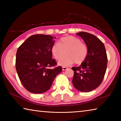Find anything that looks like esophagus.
I'll use <instances>...</instances> for the list:
<instances>
[{"label": "esophagus", "instance_id": "obj_1", "mask_svg": "<svg viewBox=\"0 0 121 121\" xmlns=\"http://www.w3.org/2000/svg\"><path fill=\"white\" fill-rule=\"evenodd\" d=\"M67 69H68V68H67V67H62V70L63 71H65V70H67Z\"/></svg>", "mask_w": 121, "mask_h": 121}]
</instances>
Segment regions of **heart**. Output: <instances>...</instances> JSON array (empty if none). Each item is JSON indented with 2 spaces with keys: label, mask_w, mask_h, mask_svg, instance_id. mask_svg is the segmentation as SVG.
Listing matches in <instances>:
<instances>
[{
  "label": "heart",
  "mask_w": 121,
  "mask_h": 121,
  "mask_svg": "<svg viewBox=\"0 0 121 121\" xmlns=\"http://www.w3.org/2000/svg\"><path fill=\"white\" fill-rule=\"evenodd\" d=\"M51 53L56 60H60L65 53L66 56L59 61L58 65L66 67L75 62L81 64L86 59L87 46L78 38L73 36H65L60 39L59 44L54 43L51 47Z\"/></svg>",
  "instance_id": "obj_1"
}]
</instances>
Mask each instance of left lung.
<instances>
[{"label":"left lung","instance_id":"left-lung-1","mask_svg":"<svg viewBox=\"0 0 121 121\" xmlns=\"http://www.w3.org/2000/svg\"><path fill=\"white\" fill-rule=\"evenodd\" d=\"M87 46L86 59L80 66L72 67L74 72L72 82L77 90L87 92L101 84L107 69V56L103 43L93 35L86 32L76 34Z\"/></svg>","mask_w":121,"mask_h":121}]
</instances>
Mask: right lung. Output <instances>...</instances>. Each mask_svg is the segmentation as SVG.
<instances>
[{"label":"right lung","instance_id":"1","mask_svg":"<svg viewBox=\"0 0 121 121\" xmlns=\"http://www.w3.org/2000/svg\"><path fill=\"white\" fill-rule=\"evenodd\" d=\"M53 37L47 35H34L27 38L17 50L16 69L22 85L30 92L42 93L50 89L56 75L62 70L54 67L51 49Z\"/></svg>","mask_w":121,"mask_h":121}]
</instances>
